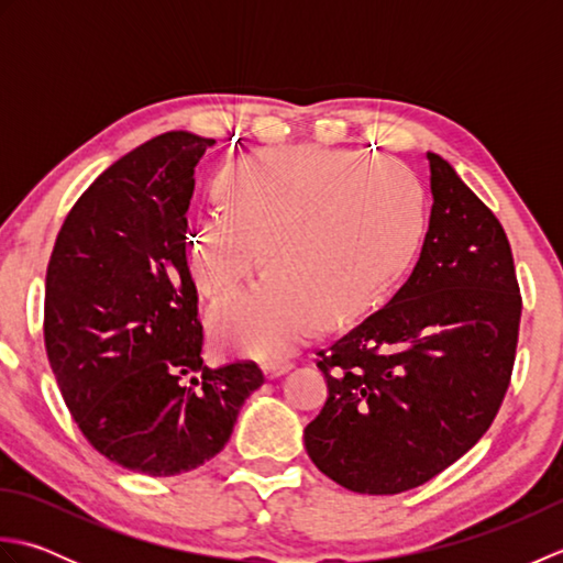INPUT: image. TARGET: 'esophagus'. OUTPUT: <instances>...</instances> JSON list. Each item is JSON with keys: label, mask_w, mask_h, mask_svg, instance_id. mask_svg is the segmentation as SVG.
<instances>
[{"label": "esophagus", "mask_w": 563, "mask_h": 563, "mask_svg": "<svg viewBox=\"0 0 563 563\" xmlns=\"http://www.w3.org/2000/svg\"><path fill=\"white\" fill-rule=\"evenodd\" d=\"M290 367H292V363H290V361H273V363H266V365H263V373H266V377H268V379H275V377H280V375L288 373Z\"/></svg>", "instance_id": "esophagus-1"}]
</instances>
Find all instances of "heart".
I'll use <instances>...</instances> for the list:
<instances>
[{"label": "heart", "mask_w": 563, "mask_h": 563, "mask_svg": "<svg viewBox=\"0 0 563 563\" xmlns=\"http://www.w3.org/2000/svg\"><path fill=\"white\" fill-rule=\"evenodd\" d=\"M222 202L190 222L188 271L222 297L258 266L266 278L218 302L210 329L227 349L273 357L317 319L341 324L385 292L421 242L426 210L399 164L357 152L300 150L224 172Z\"/></svg>", "instance_id": "1"}]
</instances>
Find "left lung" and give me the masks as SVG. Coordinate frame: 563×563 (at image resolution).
Segmentation results:
<instances>
[{
	"instance_id": "1",
	"label": "left lung",
	"mask_w": 563,
	"mask_h": 563,
	"mask_svg": "<svg viewBox=\"0 0 563 563\" xmlns=\"http://www.w3.org/2000/svg\"><path fill=\"white\" fill-rule=\"evenodd\" d=\"M428 162L433 210L409 280L317 353L329 397L305 448L355 494L409 492L457 462L494 423L516 363L508 236L445 159Z\"/></svg>"
}]
</instances>
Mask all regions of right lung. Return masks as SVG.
Segmentation results:
<instances>
[{"mask_svg": "<svg viewBox=\"0 0 563 563\" xmlns=\"http://www.w3.org/2000/svg\"><path fill=\"white\" fill-rule=\"evenodd\" d=\"M212 145L176 130L128 152L71 206L47 263L45 353L67 409L93 450L147 476L212 460L263 385L254 361L202 363L186 212Z\"/></svg>", "mask_w": 563, "mask_h": 563, "instance_id": "1", "label": "right lung"}]
</instances>
